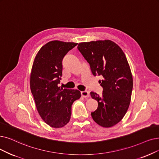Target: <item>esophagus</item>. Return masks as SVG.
Returning <instances> with one entry per match:
<instances>
[{"instance_id": "esophagus-1", "label": "esophagus", "mask_w": 159, "mask_h": 159, "mask_svg": "<svg viewBox=\"0 0 159 159\" xmlns=\"http://www.w3.org/2000/svg\"><path fill=\"white\" fill-rule=\"evenodd\" d=\"M81 96L83 97L84 98H87L89 97V92L87 91H81Z\"/></svg>"}]
</instances>
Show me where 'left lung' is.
<instances>
[{"label": "left lung", "instance_id": "8db88e82", "mask_svg": "<svg viewBox=\"0 0 159 159\" xmlns=\"http://www.w3.org/2000/svg\"><path fill=\"white\" fill-rule=\"evenodd\" d=\"M78 49L89 63L93 74L103 77L99 81L102 94L90 93L98 102L92 118L102 127H111L124 117L130 102L133 79L128 61L121 48L110 40L81 42Z\"/></svg>", "mask_w": 159, "mask_h": 159}]
</instances>
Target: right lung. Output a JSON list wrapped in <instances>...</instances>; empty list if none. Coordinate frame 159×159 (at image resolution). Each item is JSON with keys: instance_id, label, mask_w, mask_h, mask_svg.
I'll return each instance as SVG.
<instances>
[{"instance_id": "right-lung-1", "label": "right lung", "mask_w": 159, "mask_h": 159, "mask_svg": "<svg viewBox=\"0 0 159 159\" xmlns=\"http://www.w3.org/2000/svg\"><path fill=\"white\" fill-rule=\"evenodd\" d=\"M78 43L51 41L37 53L32 66L30 87L36 109L46 124L55 129L65 126L70 119L72 105L81 97L77 89L59 87L62 61Z\"/></svg>"}]
</instances>
